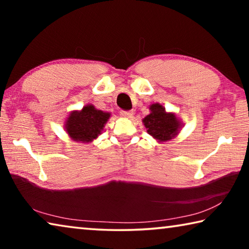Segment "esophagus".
Returning a JSON list of instances; mask_svg holds the SVG:
<instances>
[{"label":"esophagus","mask_w":249,"mask_h":249,"mask_svg":"<svg viewBox=\"0 0 249 249\" xmlns=\"http://www.w3.org/2000/svg\"><path fill=\"white\" fill-rule=\"evenodd\" d=\"M121 115L123 117H127V119H130L133 116V111H121Z\"/></svg>","instance_id":"1"}]
</instances>
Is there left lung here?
<instances>
[{
	"label": "left lung",
	"instance_id": "8db88e82",
	"mask_svg": "<svg viewBox=\"0 0 249 249\" xmlns=\"http://www.w3.org/2000/svg\"><path fill=\"white\" fill-rule=\"evenodd\" d=\"M149 109L150 114L142 120L147 133L158 142H167L176 137L180 130L181 122L175 113H167L159 103L151 104Z\"/></svg>",
	"mask_w": 249,
	"mask_h": 249
}]
</instances>
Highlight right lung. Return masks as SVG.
Instances as JSON below:
<instances>
[{
    "label": "right lung",
    "mask_w": 249,
    "mask_h": 249,
    "mask_svg": "<svg viewBox=\"0 0 249 249\" xmlns=\"http://www.w3.org/2000/svg\"><path fill=\"white\" fill-rule=\"evenodd\" d=\"M108 112L95 108L92 104L83 107L81 111L71 112L66 121L65 129L71 140L91 142L102 134L104 125L109 119Z\"/></svg>",
    "instance_id": "obj_1"
}]
</instances>
